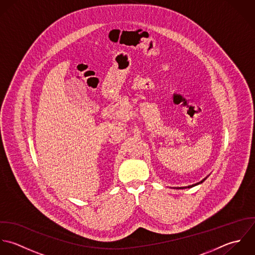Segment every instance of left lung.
Listing matches in <instances>:
<instances>
[{"instance_id": "left-lung-1", "label": "left lung", "mask_w": 255, "mask_h": 255, "mask_svg": "<svg viewBox=\"0 0 255 255\" xmlns=\"http://www.w3.org/2000/svg\"><path fill=\"white\" fill-rule=\"evenodd\" d=\"M205 179H206V178H205ZM205 179H203V180H202V181H200V182H199V183H202V182H203L204 180H205ZM199 183H196V184H193V185H190V186H188V188H190V187H193V186H195V185H197V184H199ZM184 188H185V187H184ZM177 189H178V188H177ZM180 189H183V187H180Z\"/></svg>"}]
</instances>
